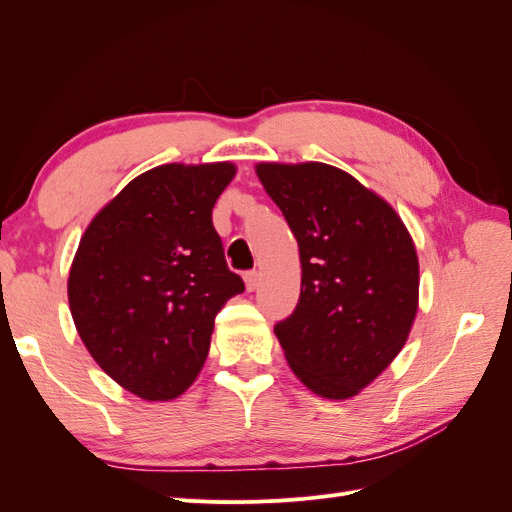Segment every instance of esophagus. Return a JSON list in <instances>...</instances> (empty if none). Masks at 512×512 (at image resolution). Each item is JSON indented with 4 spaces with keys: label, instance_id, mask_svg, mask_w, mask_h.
Instances as JSON below:
<instances>
[{
    "label": "esophagus",
    "instance_id": "esophagus-1",
    "mask_svg": "<svg viewBox=\"0 0 512 512\" xmlns=\"http://www.w3.org/2000/svg\"><path fill=\"white\" fill-rule=\"evenodd\" d=\"M243 277H245L247 290H254L258 286V282H260V273L258 271H247Z\"/></svg>",
    "mask_w": 512,
    "mask_h": 512
}]
</instances>
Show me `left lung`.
Segmentation results:
<instances>
[{"mask_svg":"<svg viewBox=\"0 0 512 512\" xmlns=\"http://www.w3.org/2000/svg\"><path fill=\"white\" fill-rule=\"evenodd\" d=\"M297 237L301 297L275 324L297 378L348 399L404 348L418 305V260L389 203L329 164H258Z\"/></svg>","mask_w":512,"mask_h":512,"instance_id":"1","label":"left lung"}]
</instances>
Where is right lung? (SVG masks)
<instances>
[{
  "mask_svg": "<svg viewBox=\"0 0 512 512\" xmlns=\"http://www.w3.org/2000/svg\"><path fill=\"white\" fill-rule=\"evenodd\" d=\"M232 177L228 162L151 168L96 215L74 256L76 331L108 376L147 401L188 389L215 316L245 290L211 222Z\"/></svg>",
  "mask_w": 512,
  "mask_h": 512,
  "instance_id": "add662e5",
  "label": "right lung"
}]
</instances>
